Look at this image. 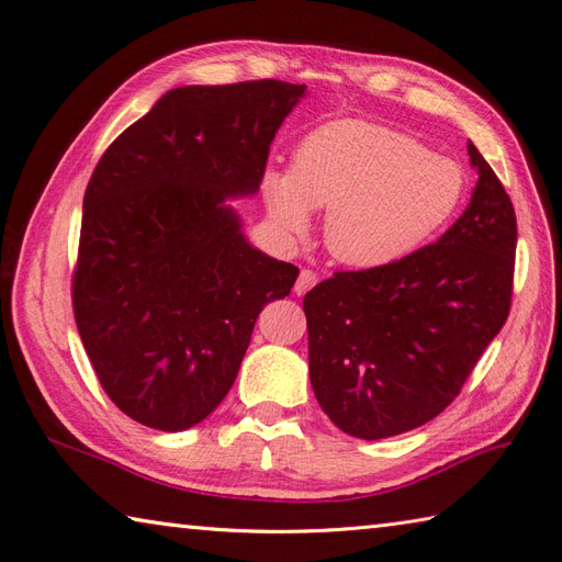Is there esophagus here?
Wrapping results in <instances>:
<instances>
[{
    "label": "esophagus",
    "mask_w": 562,
    "mask_h": 562,
    "mask_svg": "<svg viewBox=\"0 0 562 562\" xmlns=\"http://www.w3.org/2000/svg\"><path fill=\"white\" fill-rule=\"evenodd\" d=\"M316 281H318V277H316V271H312V269H302L300 271V277H297V281H295V295H304L310 291V288H314L316 285Z\"/></svg>",
    "instance_id": "esophagus-1"
}]
</instances>
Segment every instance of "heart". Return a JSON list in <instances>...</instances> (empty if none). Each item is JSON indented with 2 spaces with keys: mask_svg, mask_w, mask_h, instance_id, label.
Here are the masks:
<instances>
[{
  "mask_svg": "<svg viewBox=\"0 0 562 562\" xmlns=\"http://www.w3.org/2000/svg\"><path fill=\"white\" fill-rule=\"evenodd\" d=\"M464 196L457 161L405 133L361 119L314 128L291 171H269L265 199L285 234H304L312 209H328L323 241L356 269L394 265L443 229Z\"/></svg>",
  "mask_w": 562,
  "mask_h": 562,
  "instance_id": "obj_1",
  "label": "heart"
}]
</instances>
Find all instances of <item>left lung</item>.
I'll list each match as a JSON object with an SVG mask.
<instances>
[{"instance_id":"1","label":"left lung","mask_w":562,"mask_h":562,"mask_svg":"<svg viewBox=\"0 0 562 562\" xmlns=\"http://www.w3.org/2000/svg\"><path fill=\"white\" fill-rule=\"evenodd\" d=\"M471 203L436 244L304 295L310 380L337 429L363 440L422 427L459 396L512 310L516 213L469 143Z\"/></svg>"}]
</instances>
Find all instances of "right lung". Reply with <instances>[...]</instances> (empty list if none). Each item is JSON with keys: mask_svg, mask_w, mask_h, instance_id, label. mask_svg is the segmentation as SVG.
Segmentation results:
<instances>
[{"mask_svg": "<svg viewBox=\"0 0 562 562\" xmlns=\"http://www.w3.org/2000/svg\"><path fill=\"white\" fill-rule=\"evenodd\" d=\"M277 79L180 87L105 149L83 194L72 307L110 401L190 429L227 396L267 302L300 269L252 248L227 199L260 190L304 95Z\"/></svg>", "mask_w": 562, "mask_h": 562, "instance_id": "1", "label": "right lung"}]
</instances>
